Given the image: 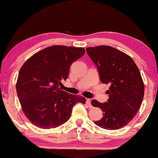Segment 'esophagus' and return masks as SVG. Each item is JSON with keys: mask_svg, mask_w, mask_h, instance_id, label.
<instances>
[{"mask_svg": "<svg viewBox=\"0 0 158 158\" xmlns=\"http://www.w3.org/2000/svg\"><path fill=\"white\" fill-rule=\"evenodd\" d=\"M90 103H91V100H90V99H86V104L88 105V106L89 107V108H91V107H92L91 104H90Z\"/></svg>", "mask_w": 158, "mask_h": 158, "instance_id": "esophagus-1", "label": "esophagus"}]
</instances>
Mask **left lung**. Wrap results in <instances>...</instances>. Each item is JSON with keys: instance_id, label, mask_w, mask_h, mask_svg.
Masks as SVG:
<instances>
[{"instance_id": "left-lung-1", "label": "left lung", "mask_w": 158, "mask_h": 158, "mask_svg": "<svg viewBox=\"0 0 158 158\" xmlns=\"http://www.w3.org/2000/svg\"><path fill=\"white\" fill-rule=\"evenodd\" d=\"M86 51L97 66L100 81L110 84L106 102L91 101L92 106L103 113L102 119L94 123L104 129H119L134 118L144 97L139 69L129 56L112 47L88 48Z\"/></svg>"}]
</instances>
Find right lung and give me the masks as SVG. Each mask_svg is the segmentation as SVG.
Listing matches in <instances>:
<instances>
[{
    "instance_id": "1",
    "label": "right lung",
    "mask_w": 158,
    "mask_h": 158,
    "mask_svg": "<svg viewBox=\"0 0 158 158\" xmlns=\"http://www.w3.org/2000/svg\"><path fill=\"white\" fill-rule=\"evenodd\" d=\"M83 48L54 46L32 55L22 65L16 90L27 119L44 129L59 127L70 119L73 107L86 99L60 88L74 61L85 54Z\"/></svg>"
}]
</instances>
